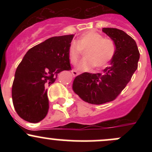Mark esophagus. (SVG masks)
<instances>
[{
    "label": "esophagus",
    "instance_id": "esophagus-1",
    "mask_svg": "<svg viewBox=\"0 0 152 152\" xmlns=\"http://www.w3.org/2000/svg\"><path fill=\"white\" fill-rule=\"evenodd\" d=\"M72 74H73L74 76H78V75L79 74V72H78L77 70H72Z\"/></svg>",
    "mask_w": 152,
    "mask_h": 152
}]
</instances>
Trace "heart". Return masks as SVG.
<instances>
[{
    "instance_id": "heart-1",
    "label": "heart",
    "mask_w": 152,
    "mask_h": 152,
    "mask_svg": "<svg viewBox=\"0 0 152 152\" xmlns=\"http://www.w3.org/2000/svg\"><path fill=\"white\" fill-rule=\"evenodd\" d=\"M86 50L85 59L78 66L80 70H88L93 66L96 68L105 67L114 57L116 49L113 39L104 38L103 35L94 31H90L82 34L76 42H72L70 45V62L73 65L77 63L82 51Z\"/></svg>"
}]
</instances>
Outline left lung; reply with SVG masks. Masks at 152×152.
<instances>
[{
    "mask_svg": "<svg viewBox=\"0 0 152 152\" xmlns=\"http://www.w3.org/2000/svg\"><path fill=\"white\" fill-rule=\"evenodd\" d=\"M113 40L115 53L110 66L102 73L85 72L75 78L73 90L81 99L92 104H102L115 100L131 80L137 69L140 53L136 42L124 31L103 28Z\"/></svg>",
    "mask_w": 152,
    "mask_h": 152,
    "instance_id": "1",
    "label": "left lung"
}]
</instances>
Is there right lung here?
<instances>
[{
	"label": "right lung",
	"instance_id": "right-lung-1",
	"mask_svg": "<svg viewBox=\"0 0 152 152\" xmlns=\"http://www.w3.org/2000/svg\"><path fill=\"white\" fill-rule=\"evenodd\" d=\"M73 38V34L49 38L29 49L17 67L12 102L23 120L37 123L47 115L48 87L60 72L71 70L68 50Z\"/></svg>",
	"mask_w": 152,
	"mask_h": 152
}]
</instances>
